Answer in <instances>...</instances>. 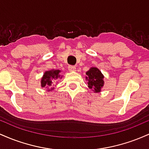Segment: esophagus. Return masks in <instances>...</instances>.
<instances>
[{
	"mask_svg": "<svg viewBox=\"0 0 149 149\" xmlns=\"http://www.w3.org/2000/svg\"><path fill=\"white\" fill-rule=\"evenodd\" d=\"M69 71H76V66H69Z\"/></svg>",
	"mask_w": 149,
	"mask_h": 149,
	"instance_id": "34e87169",
	"label": "esophagus"
}]
</instances>
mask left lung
Listing matches in <instances>:
<instances>
[{"label":"left lung","mask_w":149,"mask_h":149,"mask_svg":"<svg viewBox=\"0 0 149 149\" xmlns=\"http://www.w3.org/2000/svg\"><path fill=\"white\" fill-rule=\"evenodd\" d=\"M85 80L88 81V88L95 93L100 92L104 85V76L97 67H91L86 72Z\"/></svg>","instance_id":"left-lung-1"}]
</instances>
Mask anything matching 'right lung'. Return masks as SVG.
<instances>
[{"instance_id":"1","label":"right lung","mask_w":149,"mask_h":149,"mask_svg":"<svg viewBox=\"0 0 149 149\" xmlns=\"http://www.w3.org/2000/svg\"><path fill=\"white\" fill-rule=\"evenodd\" d=\"M60 73V70L57 69H52L45 71L40 80V85L42 88L48 89L47 91H52L54 90V87H52L51 89H49V88H50V86H54V80L59 78H62L63 76H61Z\"/></svg>"}]
</instances>
